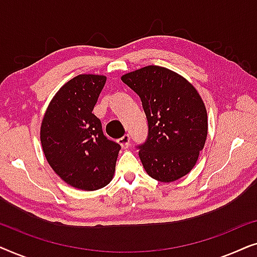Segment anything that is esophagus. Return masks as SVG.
I'll use <instances>...</instances> for the list:
<instances>
[{
	"label": "esophagus",
	"instance_id": "34e87169",
	"mask_svg": "<svg viewBox=\"0 0 257 257\" xmlns=\"http://www.w3.org/2000/svg\"><path fill=\"white\" fill-rule=\"evenodd\" d=\"M119 144H120L122 149H127L130 146V136L125 135L124 137H121V138L119 139Z\"/></svg>",
	"mask_w": 257,
	"mask_h": 257
}]
</instances>
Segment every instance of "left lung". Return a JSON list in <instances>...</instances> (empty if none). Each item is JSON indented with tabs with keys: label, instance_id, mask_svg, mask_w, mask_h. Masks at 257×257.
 <instances>
[{
	"label": "left lung",
	"instance_id": "left-lung-1",
	"mask_svg": "<svg viewBox=\"0 0 257 257\" xmlns=\"http://www.w3.org/2000/svg\"><path fill=\"white\" fill-rule=\"evenodd\" d=\"M121 80L142 99L149 136L138 146L146 173L160 182L178 180L193 170L208 133L202 98L187 79L170 69L144 66Z\"/></svg>",
	"mask_w": 257,
	"mask_h": 257
}]
</instances>
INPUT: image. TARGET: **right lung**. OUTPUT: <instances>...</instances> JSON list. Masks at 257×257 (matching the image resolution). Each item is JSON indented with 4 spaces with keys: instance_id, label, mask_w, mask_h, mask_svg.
<instances>
[{
    "instance_id": "right-lung-1",
    "label": "right lung",
    "mask_w": 257,
    "mask_h": 257,
    "mask_svg": "<svg viewBox=\"0 0 257 257\" xmlns=\"http://www.w3.org/2000/svg\"><path fill=\"white\" fill-rule=\"evenodd\" d=\"M106 82L78 75L57 91L41 125L44 156L55 173L72 187L96 191L110 184L120 145L108 140L92 113Z\"/></svg>"
}]
</instances>
